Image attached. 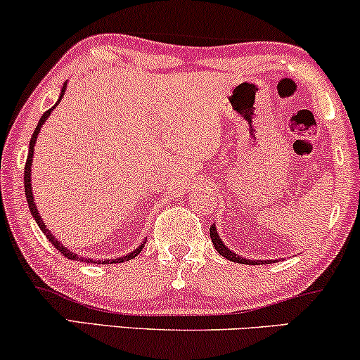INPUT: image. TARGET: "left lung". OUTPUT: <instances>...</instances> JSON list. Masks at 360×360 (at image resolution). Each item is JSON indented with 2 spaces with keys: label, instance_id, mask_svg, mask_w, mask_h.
Instances as JSON below:
<instances>
[{
  "label": "left lung",
  "instance_id": "8db88e82",
  "mask_svg": "<svg viewBox=\"0 0 360 360\" xmlns=\"http://www.w3.org/2000/svg\"><path fill=\"white\" fill-rule=\"evenodd\" d=\"M210 238L212 242H214V247L217 248V252H219L221 257H225L227 260L237 262V264H247V265H260V264H267V262H274V260H248V259H242V257H238L237 254H233V252L230 250L229 247H225L224 242L220 240L215 225H212L210 229Z\"/></svg>",
  "mask_w": 360,
  "mask_h": 360
}]
</instances>
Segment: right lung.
<instances>
[{"mask_svg":"<svg viewBox=\"0 0 360 360\" xmlns=\"http://www.w3.org/2000/svg\"><path fill=\"white\" fill-rule=\"evenodd\" d=\"M65 90H66V85H63V88H61V96L65 95ZM61 96H60V100H61ZM60 100H58V103H60ZM56 103V105H58ZM55 105V106H56ZM55 106H51L50 110H48V112H44L43 113V117H41V120H39L38 122V125H37V128H34V131H33V136H31V140H30V150H28V158H26V165H25V195H26V202H28V205H30V212H31V215L34 217V221H37L38 224V227L41 229V232L46 235V238L48 240H50L51 243H53V247L56 248L58 252H61V255H65L66 259H70V260H79V262H88V264H90V262H93V260H90V259H85V257H78L77 254H73V252H70L68 248H66L63 243H60L56 240L55 237H53V235L50 233V230L46 229V225L43 224V220H41V217L38 215V210H37V205H34V200H33V192H31V176H30V172H31V162H33V150H34V143H37V136H38V133H39V128H41V125L44 122H46V118L50 117V113H51V110L55 108ZM145 247V242L141 243V245L136 248L135 252H131V254H128V255H125V257H120V259H113V260H98V264H108V262H112V264H122V262H127V260H130V259H133V257H136L141 252V248ZM93 264H95V262H93Z\"/></svg>","mask_w":360,"mask_h":360,"instance_id":"obj_1","label":"right lung"}]
</instances>
